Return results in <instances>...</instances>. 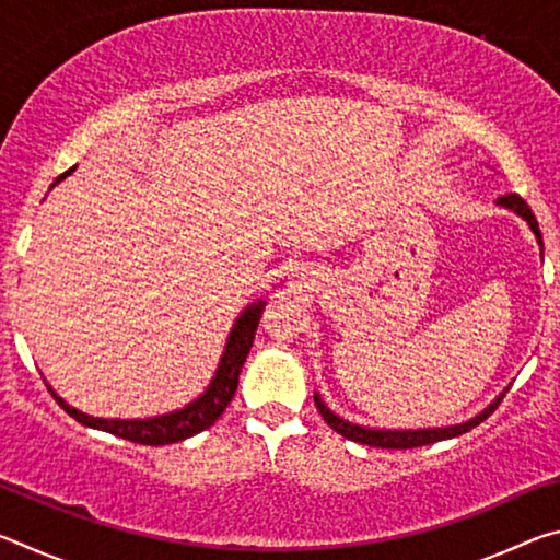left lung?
I'll list each match as a JSON object with an SVG mask.
<instances>
[{"label": "left lung", "mask_w": 560, "mask_h": 560, "mask_svg": "<svg viewBox=\"0 0 560 560\" xmlns=\"http://www.w3.org/2000/svg\"><path fill=\"white\" fill-rule=\"evenodd\" d=\"M499 207H504V210H511L514 214H518L521 220H524L530 232H534L538 246H541V257H544V236L541 230H538V222L534 212H530V207L521 200L518 195H504L497 200ZM506 393V390H504ZM504 393H499L494 400H491L485 410L479 415H474L471 420L467 422H459V424H447V428H424V430H381V428H365V424H355V422H348L346 417L336 415L330 407L324 402V397L318 393L314 395L316 407L324 420L328 422L330 430H336L338 434H343L346 440H353L360 444H371V447H383V450H412V447H422V444H432V442H440V440H452V438H459V434L469 432L471 428H477L479 422H485L487 417L497 410L499 402L504 400Z\"/></svg>", "instance_id": "8db88e82"}]
</instances>
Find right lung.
I'll use <instances>...</instances> for the list:
<instances>
[{"label":"right lung","instance_id":"add662e5","mask_svg":"<svg viewBox=\"0 0 560 560\" xmlns=\"http://www.w3.org/2000/svg\"><path fill=\"white\" fill-rule=\"evenodd\" d=\"M75 167L66 170L61 177H56V183L51 187H56L61 179L69 177ZM267 306V301L257 299L254 303H249L240 316H236L234 326L226 336L224 343V353L217 363V371L212 375L210 385L205 387V393L200 397H195L192 402H187L179 410L165 412V415H155V417H145V420H118V417H93L81 410H75L69 402L63 400L61 395H56L54 387L46 383L49 387L54 400L59 402L66 412H69L75 422L86 424V428L93 430H103L116 434V438L138 442V444H150V447H158V444H173L179 440L192 438V434L202 432L210 428V424L217 422L226 405L232 402V397L236 393V385H240V373L244 368V360L249 355L254 336H257V326L261 318V311Z\"/></svg>","mask_w":560,"mask_h":560}]
</instances>
